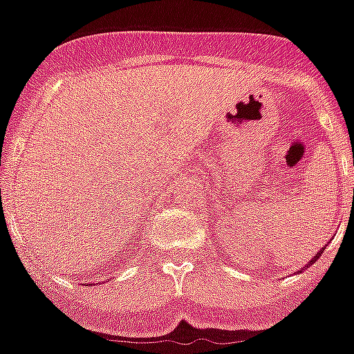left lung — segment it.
Returning a JSON list of instances; mask_svg holds the SVG:
<instances>
[{"instance_id":"obj_1","label":"left lung","mask_w":354,"mask_h":354,"mask_svg":"<svg viewBox=\"0 0 354 354\" xmlns=\"http://www.w3.org/2000/svg\"><path fill=\"white\" fill-rule=\"evenodd\" d=\"M322 252H324V250H319V252H318V253H316V255H314V259H313V261H310V263H308V264H307V266H310V264H313V263H314V261H316V259H318V257H319V255H322Z\"/></svg>"}]
</instances>
